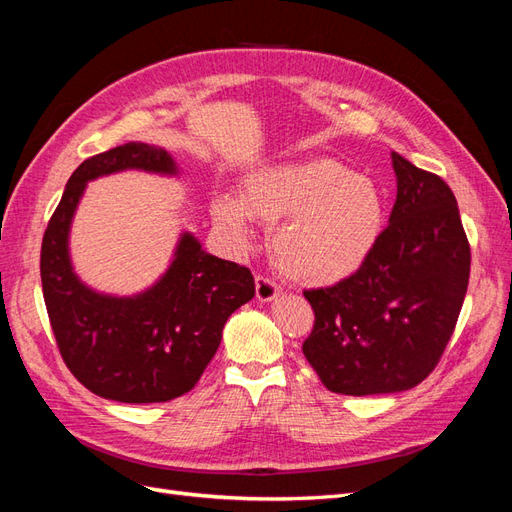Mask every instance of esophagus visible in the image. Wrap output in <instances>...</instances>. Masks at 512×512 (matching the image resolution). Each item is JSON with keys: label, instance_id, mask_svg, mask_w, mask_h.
<instances>
[{"label": "esophagus", "instance_id": "1", "mask_svg": "<svg viewBox=\"0 0 512 512\" xmlns=\"http://www.w3.org/2000/svg\"><path fill=\"white\" fill-rule=\"evenodd\" d=\"M280 294H282V290L277 288L271 280H267V277H262V275H256V299L260 303H271L280 297Z\"/></svg>", "mask_w": 512, "mask_h": 512}]
</instances>
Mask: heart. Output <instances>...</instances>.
<instances>
[{
    "label": "heart",
    "instance_id": "obj_1",
    "mask_svg": "<svg viewBox=\"0 0 512 512\" xmlns=\"http://www.w3.org/2000/svg\"><path fill=\"white\" fill-rule=\"evenodd\" d=\"M378 183L329 158L262 166L241 196L213 200V220L239 247L252 241V220L271 226L277 271L301 286L346 280L374 252L384 230Z\"/></svg>",
    "mask_w": 512,
    "mask_h": 512
}]
</instances>
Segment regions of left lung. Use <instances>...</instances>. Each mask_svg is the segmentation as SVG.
Masks as SVG:
<instances>
[{
  "label": "left lung",
  "mask_w": 512,
  "mask_h": 512,
  "mask_svg": "<svg viewBox=\"0 0 512 512\" xmlns=\"http://www.w3.org/2000/svg\"><path fill=\"white\" fill-rule=\"evenodd\" d=\"M397 198L374 252L348 280L307 290L316 322L303 354L333 393L421 384L451 339L470 280V245L451 188L391 153Z\"/></svg>",
  "instance_id": "8db88e82"
}]
</instances>
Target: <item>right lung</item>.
Masks as SVG:
<instances>
[{
	"instance_id": "add662e5",
	"label": "right lung",
	"mask_w": 512,
	"mask_h": 512,
	"mask_svg": "<svg viewBox=\"0 0 512 512\" xmlns=\"http://www.w3.org/2000/svg\"><path fill=\"white\" fill-rule=\"evenodd\" d=\"M123 170L181 175L166 149L147 143L85 160L44 232L42 292L59 352L85 389L121 404H158L194 389L220 348L226 320L256 288L250 269L205 252L188 230L166 271L145 290L108 294L87 286L72 265V220L89 181Z\"/></svg>"
}]
</instances>
